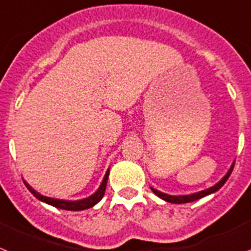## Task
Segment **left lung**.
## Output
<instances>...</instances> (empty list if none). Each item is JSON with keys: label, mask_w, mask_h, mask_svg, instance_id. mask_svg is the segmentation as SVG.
Here are the masks:
<instances>
[{"label": "left lung", "mask_w": 251, "mask_h": 251, "mask_svg": "<svg viewBox=\"0 0 251 251\" xmlns=\"http://www.w3.org/2000/svg\"><path fill=\"white\" fill-rule=\"evenodd\" d=\"M234 164L235 163H232V164H231V167H230V169L227 171V173H226L225 176L221 178V180H219V182H217L215 186L210 187V188H207V189H203V191L196 192V193H191V195L172 196V195H167V193H163V192L158 191V189H155V188H152V187H150V188H151V191L154 192V193H155L159 198H162V200H164V201H167V202H171V203H177V204L188 203V202H193V201H196V200H200V198L204 197V196H208V195H211V193H215V192L219 191V189L221 188L224 184H225L226 180L228 179V177H230L231 172H232V169H234Z\"/></svg>", "instance_id": "1"}]
</instances>
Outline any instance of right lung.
<instances>
[{
	"label": "right lung",
	"mask_w": 251,
	"mask_h": 251,
	"mask_svg": "<svg viewBox=\"0 0 251 251\" xmlns=\"http://www.w3.org/2000/svg\"><path fill=\"white\" fill-rule=\"evenodd\" d=\"M108 174H110V169H107L106 174H104L103 179H102L101 184H100L99 189L91 195L89 197L83 198V200H77V201H67V200H58V198H51V197H47V196L40 195L39 192L35 191L31 186H30L29 183L24 180L25 183L26 188L29 189L31 192L32 195L35 197L40 200L41 202H45V203L50 204V206H54L56 208H60V210H68V211H82V210H87V208H91L95 204L99 203L100 201L102 200L104 195V191H106V184H107V179H108Z\"/></svg>",
	"instance_id": "1"
}]
</instances>
